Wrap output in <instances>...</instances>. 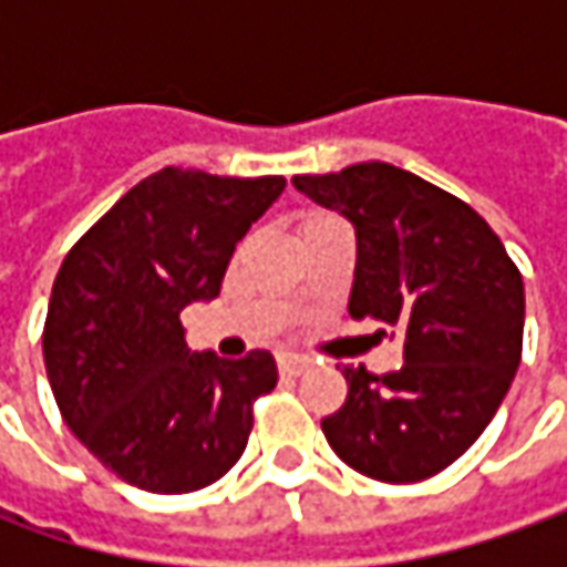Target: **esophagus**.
Here are the masks:
<instances>
[{"label":"esophagus","mask_w":567,"mask_h":567,"mask_svg":"<svg viewBox=\"0 0 567 567\" xmlns=\"http://www.w3.org/2000/svg\"><path fill=\"white\" fill-rule=\"evenodd\" d=\"M309 365H312V360H309V357H302V353H280V357H277V369H280V375H302Z\"/></svg>","instance_id":"1"}]
</instances>
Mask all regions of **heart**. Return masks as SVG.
Listing matches in <instances>:
<instances>
[{
	"instance_id": "1",
	"label": "heart",
	"mask_w": 567,
	"mask_h": 567,
	"mask_svg": "<svg viewBox=\"0 0 567 567\" xmlns=\"http://www.w3.org/2000/svg\"><path fill=\"white\" fill-rule=\"evenodd\" d=\"M324 217H331V214H309L306 220H324Z\"/></svg>"
}]
</instances>
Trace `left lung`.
I'll return each mask as SVG.
<instances>
[{
	"label": "left lung",
	"instance_id": "left-lung-1",
	"mask_svg": "<svg viewBox=\"0 0 567 567\" xmlns=\"http://www.w3.org/2000/svg\"><path fill=\"white\" fill-rule=\"evenodd\" d=\"M357 229L350 316L398 328L403 365H347V401L321 420L343 464L379 483L451 467L495 416L524 347V280L492 227L457 195L394 164L293 176Z\"/></svg>",
	"mask_w": 567,
	"mask_h": 567
}]
</instances>
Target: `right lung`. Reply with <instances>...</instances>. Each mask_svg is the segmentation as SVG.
I'll return each instance as SVG.
<instances>
[{
    "label": "right lung",
    "instance_id": "add662e5",
    "mask_svg": "<svg viewBox=\"0 0 567 567\" xmlns=\"http://www.w3.org/2000/svg\"><path fill=\"white\" fill-rule=\"evenodd\" d=\"M284 176L186 166L128 188L55 274L43 362L65 425L128 486L183 495L246 451L255 401L274 391L268 350L188 353L183 309L220 293L229 255L277 202Z\"/></svg>",
    "mask_w": 567,
    "mask_h": 567
}]
</instances>
